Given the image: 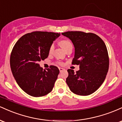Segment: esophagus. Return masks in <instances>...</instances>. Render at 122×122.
Here are the masks:
<instances>
[{
	"label": "esophagus",
	"mask_w": 122,
	"mask_h": 122,
	"mask_svg": "<svg viewBox=\"0 0 122 122\" xmlns=\"http://www.w3.org/2000/svg\"><path fill=\"white\" fill-rule=\"evenodd\" d=\"M59 70H60V72H62L63 71H64V68H59Z\"/></svg>",
	"instance_id": "obj_1"
}]
</instances>
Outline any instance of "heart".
<instances>
[{"label":"heart","mask_w":122,"mask_h":122,"mask_svg":"<svg viewBox=\"0 0 122 122\" xmlns=\"http://www.w3.org/2000/svg\"><path fill=\"white\" fill-rule=\"evenodd\" d=\"M60 46H61L62 47V48L64 49V50H65L66 49L68 48V47H69V46L72 45V43H71V42H70L69 40H61V41L60 42ZM54 45L52 44V45H51L50 46V48H49V52H50V53L52 52L53 49H54ZM58 64H59L60 65H61V63L58 62Z\"/></svg>","instance_id":"obj_1"}]
</instances>
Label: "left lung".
<instances>
[{"label":"left lung","instance_id":"obj_1","mask_svg":"<svg viewBox=\"0 0 122 122\" xmlns=\"http://www.w3.org/2000/svg\"><path fill=\"white\" fill-rule=\"evenodd\" d=\"M69 38L75 49L72 64L79 65L75 73L68 69L66 82L70 90L81 96L89 95L101 86L109 68V57L106 44L96 34L82 31L61 33Z\"/></svg>","mask_w":122,"mask_h":122}]
</instances>
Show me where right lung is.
I'll return each mask as SVG.
<instances>
[{
  "label": "right lung",
  "mask_w": 122,
  "mask_h": 122,
  "mask_svg": "<svg viewBox=\"0 0 122 122\" xmlns=\"http://www.w3.org/2000/svg\"><path fill=\"white\" fill-rule=\"evenodd\" d=\"M60 33L34 31L18 40L10 56L12 75L21 89L34 97H40L52 91L60 71L51 65L46 70L38 64L49 56V48Z\"/></svg>",
  "instance_id": "add662e5"
}]
</instances>
